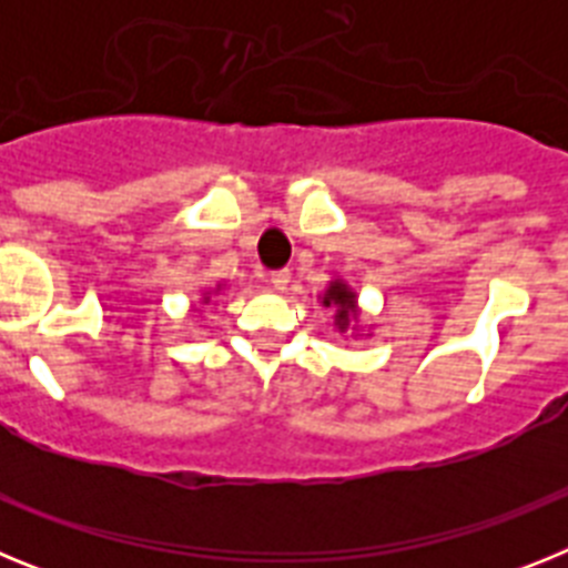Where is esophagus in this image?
Returning a JSON list of instances; mask_svg holds the SVG:
<instances>
[{
  "label": "esophagus",
  "instance_id": "esophagus-1",
  "mask_svg": "<svg viewBox=\"0 0 568 568\" xmlns=\"http://www.w3.org/2000/svg\"><path fill=\"white\" fill-rule=\"evenodd\" d=\"M267 284L273 290H287L290 284V270H275V273L267 275Z\"/></svg>",
  "mask_w": 568,
  "mask_h": 568
}]
</instances>
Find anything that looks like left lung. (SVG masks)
<instances>
[{
  "instance_id": "1",
  "label": "left lung",
  "mask_w": 568,
  "mask_h": 568,
  "mask_svg": "<svg viewBox=\"0 0 568 568\" xmlns=\"http://www.w3.org/2000/svg\"><path fill=\"white\" fill-rule=\"evenodd\" d=\"M321 307L333 310L335 333L346 335V338H361L364 327H361V307H358V293L346 284L341 275H333L324 293L318 295ZM369 335V333H366Z\"/></svg>"
}]
</instances>
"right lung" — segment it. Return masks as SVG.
Segmentation results:
<instances>
[{
  "instance_id": "1",
  "label": "right lung",
  "mask_w": 568,
  "mask_h": 568,
  "mask_svg": "<svg viewBox=\"0 0 568 568\" xmlns=\"http://www.w3.org/2000/svg\"><path fill=\"white\" fill-rule=\"evenodd\" d=\"M224 290V284L222 281H219V284H213V287H204L202 290V298H199V304H210V298H213V295H219Z\"/></svg>"
}]
</instances>
